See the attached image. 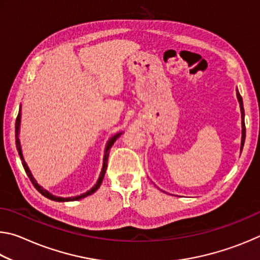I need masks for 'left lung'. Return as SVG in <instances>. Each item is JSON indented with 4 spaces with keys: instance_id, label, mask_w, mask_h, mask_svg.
<instances>
[{
    "instance_id": "1",
    "label": "left lung",
    "mask_w": 260,
    "mask_h": 260,
    "mask_svg": "<svg viewBox=\"0 0 260 260\" xmlns=\"http://www.w3.org/2000/svg\"><path fill=\"white\" fill-rule=\"evenodd\" d=\"M237 93V100H239L240 103V108H241V114H242V141H241V151L243 149L244 146V141H245V124H244V108H243V101H242L241 95L239 93V90H236Z\"/></svg>"
}]
</instances>
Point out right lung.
<instances>
[{"label":"right lung","mask_w":260,"mask_h":260,"mask_svg":"<svg viewBox=\"0 0 260 260\" xmlns=\"http://www.w3.org/2000/svg\"><path fill=\"white\" fill-rule=\"evenodd\" d=\"M19 126H20V110H19V113L18 116H17V119H16V147H17V150H18V153L20 156V159H21V164H23V167L25 170L26 174H27V177L29 178L30 182L33 183V186L35 187V189L41 193V195H43L45 197H47V199H49L51 201H56V202H72V201H79L81 199H85V197L91 195V193L95 192L98 189L100 188L101 183H102L103 179H104V175H105V172H107V167H108V158H109V151L110 149H111V147L113 146V143L116 142V140L119 138V136L121 135V133H117L116 135H113L111 139H110L108 141L107 143V147H105V151H104V157H103V167H102V171H101L100 173V178L98 180V182L95 183V186L93 188H90L89 190L86 191L85 193H81V195H78V196H74V197H58V196H54L52 193H50L48 190H46L45 188H42L40 184H39L37 182V180H35L33 178L32 173H30V171L28 169L27 164H26V161L24 160V157H23V152H21V147H20V141H19Z\"/></svg>","instance_id":"1"}]
</instances>
